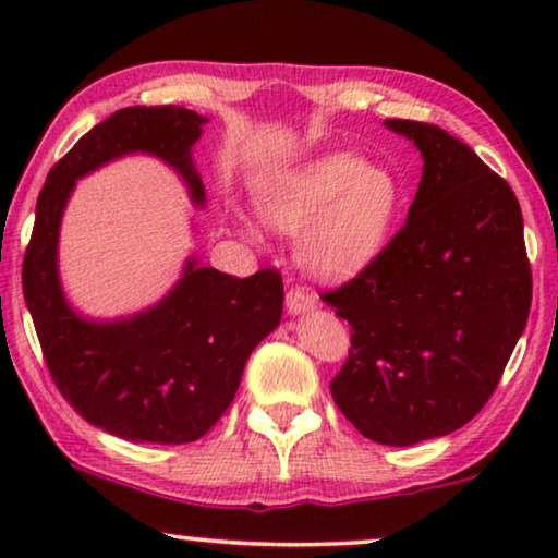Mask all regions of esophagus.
<instances>
[{
  "instance_id": "obj_1",
  "label": "esophagus",
  "mask_w": 558,
  "mask_h": 558,
  "mask_svg": "<svg viewBox=\"0 0 558 558\" xmlns=\"http://www.w3.org/2000/svg\"><path fill=\"white\" fill-rule=\"evenodd\" d=\"M317 300L315 294L310 292V289L304 287H292L287 292V310L289 315H300V312H310L312 307H315Z\"/></svg>"
}]
</instances>
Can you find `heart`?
Returning <instances> with one entry per match:
<instances>
[{"instance_id":"b5f03b06","label":"heart","mask_w":558,"mask_h":558,"mask_svg":"<svg viewBox=\"0 0 558 558\" xmlns=\"http://www.w3.org/2000/svg\"><path fill=\"white\" fill-rule=\"evenodd\" d=\"M399 187L353 155H330L289 174L266 195L264 213L279 231L304 233L302 258L325 279L361 271L384 246Z\"/></svg>"}]
</instances>
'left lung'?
<instances>
[{
	"label": "left lung",
	"instance_id": "left-lung-1",
	"mask_svg": "<svg viewBox=\"0 0 558 558\" xmlns=\"http://www.w3.org/2000/svg\"><path fill=\"white\" fill-rule=\"evenodd\" d=\"M386 126L424 157L409 218L353 279L319 296L350 325L335 403L363 437L409 447L480 414L529 323L533 277L508 182L445 129Z\"/></svg>",
	"mask_w": 558,
	"mask_h": 558
}]
</instances>
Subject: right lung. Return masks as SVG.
Listing matches in <instances>:
<instances>
[{
    "label": "right lung",
    "mask_w": 558,
    "mask_h": 558,
    "mask_svg": "<svg viewBox=\"0 0 558 558\" xmlns=\"http://www.w3.org/2000/svg\"><path fill=\"white\" fill-rule=\"evenodd\" d=\"M203 124L205 117L180 106H129L83 134L48 172L22 262V292L58 391L88 424L129 441L205 437L231 407L251 350L281 319L277 269L239 279L187 262L157 307L121 323L83 319L60 292L58 228L75 180L126 151H149L178 167L201 205L190 147Z\"/></svg>",
    "instance_id": "1"
}]
</instances>
